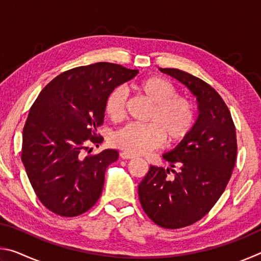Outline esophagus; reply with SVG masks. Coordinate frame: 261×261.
<instances>
[{
  "instance_id": "1",
  "label": "esophagus",
  "mask_w": 261,
  "mask_h": 261,
  "mask_svg": "<svg viewBox=\"0 0 261 261\" xmlns=\"http://www.w3.org/2000/svg\"><path fill=\"white\" fill-rule=\"evenodd\" d=\"M120 156L122 159H124V160H130V159H134L135 158L134 155H132V154H129V153H126V152H121L120 153Z\"/></svg>"
}]
</instances>
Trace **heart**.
Returning a JSON list of instances; mask_svg holds the SVG:
<instances>
[{"label":"heart","instance_id":"1","mask_svg":"<svg viewBox=\"0 0 261 261\" xmlns=\"http://www.w3.org/2000/svg\"><path fill=\"white\" fill-rule=\"evenodd\" d=\"M136 90L153 108L148 124H127L115 132L112 144L132 155H139L160 146L166 138L168 144H178L188 139L194 130L197 110L191 100L177 95L173 83L159 76L147 77L136 84ZM103 112L110 121H121L125 115V95L115 87L105 99Z\"/></svg>","mask_w":261,"mask_h":261}]
</instances>
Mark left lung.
<instances>
[{
    "instance_id": "left-lung-1",
    "label": "left lung",
    "mask_w": 261,
    "mask_h": 261,
    "mask_svg": "<svg viewBox=\"0 0 261 261\" xmlns=\"http://www.w3.org/2000/svg\"><path fill=\"white\" fill-rule=\"evenodd\" d=\"M184 84L198 101L194 130L173 151L163 154L171 168L149 167L138 185L145 213L158 226L178 229L208 213L231 177L237 155L236 129L220 94L208 84L182 70L160 68Z\"/></svg>"
}]
</instances>
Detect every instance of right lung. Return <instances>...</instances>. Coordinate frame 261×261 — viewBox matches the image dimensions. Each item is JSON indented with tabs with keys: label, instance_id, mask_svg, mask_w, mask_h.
<instances>
[{
	"label": "right lung",
	"instance_id": "add662e5",
	"mask_svg": "<svg viewBox=\"0 0 261 261\" xmlns=\"http://www.w3.org/2000/svg\"><path fill=\"white\" fill-rule=\"evenodd\" d=\"M138 70L99 62L62 72L47 84L30 109L23 130L21 161L42 205L61 216L85 213L101 196L107 167L116 149L82 155L87 144L98 146L105 99Z\"/></svg>",
	"mask_w": 261,
	"mask_h": 261
}]
</instances>
